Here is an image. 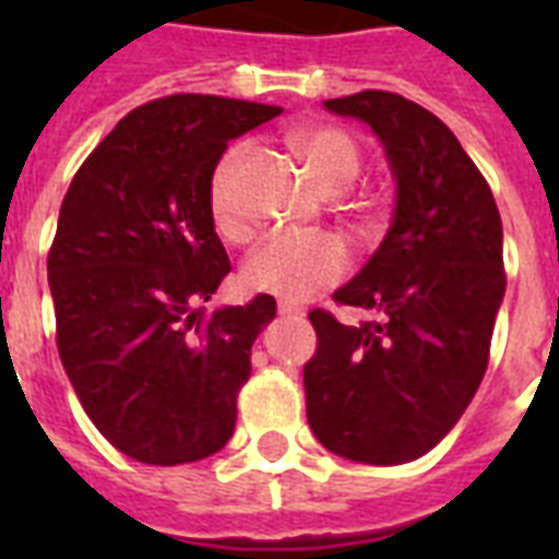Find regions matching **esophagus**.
I'll use <instances>...</instances> for the list:
<instances>
[{
    "instance_id": "obj_1",
    "label": "esophagus",
    "mask_w": 559,
    "mask_h": 559,
    "mask_svg": "<svg viewBox=\"0 0 559 559\" xmlns=\"http://www.w3.org/2000/svg\"><path fill=\"white\" fill-rule=\"evenodd\" d=\"M278 313L281 316H305V307L296 305V301H287V298H281Z\"/></svg>"
}]
</instances>
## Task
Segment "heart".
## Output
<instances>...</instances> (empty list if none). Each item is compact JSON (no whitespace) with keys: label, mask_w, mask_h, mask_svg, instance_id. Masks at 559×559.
<instances>
[{"label":"heart","mask_w":559,"mask_h":559,"mask_svg":"<svg viewBox=\"0 0 559 559\" xmlns=\"http://www.w3.org/2000/svg\"><path fill=\"white\" fill-rule=\"evenodd\" d=\"M293 144L316 182L328 191L345 188L359 174L362 153L354 135L345 133L342 127H305L293 135ZM246 153V144H235L231 151H226L209 182L211 223L228 240H240L249 231L237 202V174ZM348 246L331 231H275L246 258L243 284L258 293L298 301L342 281L348 272Z\"/></svg>","instance_id":"obj_1"}]
</instances>
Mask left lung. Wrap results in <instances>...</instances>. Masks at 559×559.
I'll return each instance as SVG.
<instances>
[{"instance_id":"left-lung-1","label":"left lung","mask_w":559,"mask_h":559,"mask_svg":"<svg viewBox=\"0 0 559 559\" xmlns=\"http://www.w3.org/2000/svg\"><path fill=\"white\" fill-rule=\"evenodd\" d=\"M324 107L371 127L397 205L371 261L333 293L380 322L310 313L319 345L305 366L307 424L342 459L406 464L459 424L487 371L508 281L502 217L481 170L420 104L366 90Z\"/></svg>"}]
</instances>
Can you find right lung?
Here are the masks:
<instances>
[{
    "label": "right lung",
    "instance_id": "right-lung-1",
    "mask_svg": "<svg viewBox=\"0 0 559 559\" xmlns=\"http://www.w3.org/2000/svg\"><path fill=\"white\" fill-rule=\"evenodd\" d=\"M281 107L168 95L127 112L66 191L48 252L57 350L83 412L142 464H188L235 432L275 298L205 313L231 272L209 211L226 144Z\"/></svg>",
    "mask_w": 559,
    "mask_h": 559
}]
</instances>
